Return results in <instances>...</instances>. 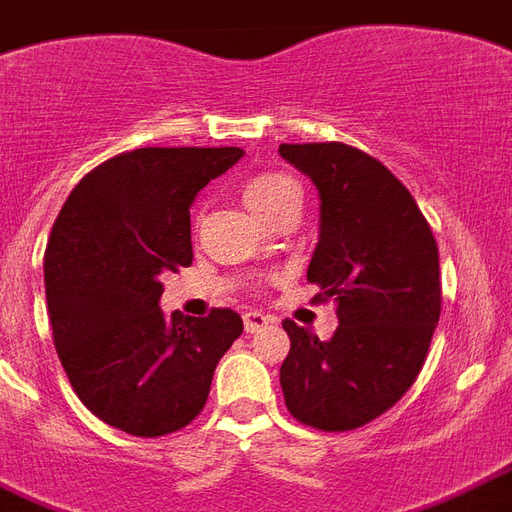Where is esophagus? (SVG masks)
Wrapping results in <instances>:
<instances>
[{"label":"esophagus","instance_id":"obj_1","mask_svg":"<svg viewBox=\"0 0 512 512\" xmlns=\"http://www.w3.org/2000/svg\"><path fill=\"white\" fill-rule=\"evenodd\" d=\"M268 322H271V317H265V314H260V311H247V314H244V327H247V333L263 330Z\"/></svg>","mask_w":512,"mask_h":512}]
</instances>
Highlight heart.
Segmentation results:
<instances>
[{
  "label": "heart",
  "mask_w": 512,
  "mask_h": 512,
  "mask_svg": "<svg viewBox=\"0 0 512 512\" xmlns=\"http://www.w3.org/2000/svg\"><path fill=\"white\" fill-rule=\"evenodd\" d=\"M241 198L257 217L273 225L290 209H300V185L282 171H260L244 182Z\"/></svg>",
  "instance_id": "heart-1"
}]
</instances>
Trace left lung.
<instances>
[{
    "label": "left lung",
    "instance_id": "obj_1",
    "mask_svg": "<svg viewBox=\"0 0 512 512\" xmlns=\"http://www.w3.org/2000/svg\"><path fill=\"white\" fill-rule=\"evenodd\" d=\"M279 155L319 190V244L308 263L317 300H335L333 338L282 325L287 411L322 432L365 427L411 389L440 319V260L408 187L341 142L282 144Z\"/></svg>",
    "mask_w": 512,
    "mask_h": 512
}]
</instances>
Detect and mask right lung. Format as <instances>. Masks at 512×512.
<instances>
[{
  "label": "right lung",
  "instance_id": "right-lung-1",
  "mask_svg": "<svg viewBox=\"0 0 512 512\" xmlns=\"http://www.w3.org/2000/svg\"><path fill=\"white\" fill-rule=\"evenodd\" d=\"M241 147H139L85 174L50 230L45 295L69 384L93 416L158 438L204 411L244 322L230 308L163 317L161 276L193 263L190 206Z\"/></svg>",
  "mask_w": 512,
  "mask_h": 512
}]
</instances>
